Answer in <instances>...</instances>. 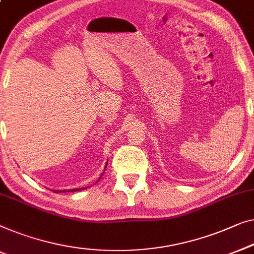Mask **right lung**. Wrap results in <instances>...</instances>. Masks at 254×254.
Returning a JSON list of instances; mask_svg holds the SVG:
<instances>
[{"label": "right lung", "mask_w": 254, "mask_h": 254, "mask_svg": "<svg viewBox=\"0 0 254 254\" xmlns=\"http://www.w3.org/2000/svg\"><path fill=\"white\" fill-rule=\"evenodd\" d=\"M108 165V164H106ZM106 165H105V168H106ZM103 175V174H102ZM101 179V178H100ZM84 189H87V188H79V189H68V190H53L54 192H56V193H61V192H73V191H79V190H84Z\"/></svg>", "instance_id": "1"}]
</instances>
